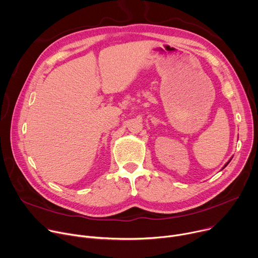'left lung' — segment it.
<instances>
[{
	"instance_id": "1",
	"label": "left lung",
	"mask_w": 258,
	"mask_h": 258,
	"mask_svg": "<svg viewBox=\"0 0 258 258\" xmlns=\"http://www.w3.org/2000/svg\"><path fill=\"white\" fill-rule=\"evenodd\" d=\"M231 160H232V159H231ZM231 160H230V161H229V162H228V163H227V164H226V165H225V167H227V165H228V164H229V163H230V162H231ZM225 167H224V168H225Z\"/></svg>"
}]
</instances>
